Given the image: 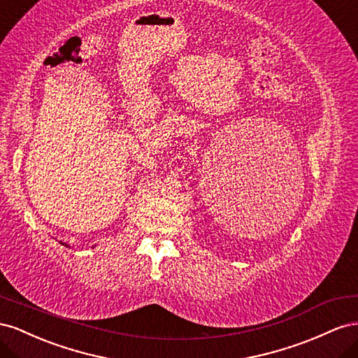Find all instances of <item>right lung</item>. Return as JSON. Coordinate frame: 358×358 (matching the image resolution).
Returning <instances> with one entry per match:
<instances>
[{
    "label": "right lung",
    "instance_id": "obj_1",
    "mask_svg": "<svg viewBox=\"0 0 358 358\" xmlns=\"http://www.w3.org/2000/svg\"><path fill=\"white\" fill-rule=\"evenodd\" d=\"M61 244H64V243H61Z\"/></svg>",
    "mask_w": 358,
    "mask_h": 358
}]
</instances>
